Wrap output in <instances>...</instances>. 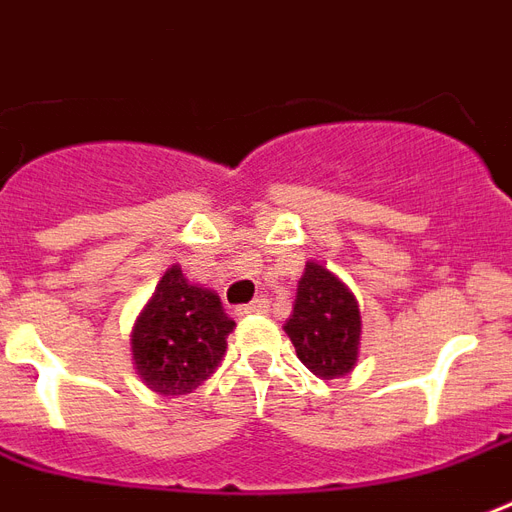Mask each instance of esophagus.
<instances>
[{"mask_svg": "<svg viewBox=\"0 0 512 512\" xmlns=\"http://www.w3.org/2000/svg\"><path fill=\"white\" fill-rule=\"evenodd\" d=\"M270 311V300L267 297H256L253 302H248V305H240L237 308V316H248V313H267Z\"/></svg>", "mask_w": 512, "mask_h": 512, "instance_id": "34e87169", "label": "esophagus"}]
</instances>
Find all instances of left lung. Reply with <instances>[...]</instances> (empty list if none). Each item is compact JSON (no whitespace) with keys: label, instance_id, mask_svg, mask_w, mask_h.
I'll return each mask as SVG.
<instances>
[{"label":"left lung","instance_id":"1","mask_svg":"<svg viewBox=\"0 0 512 512\" xmlns=\"http://www.w3.org/2000/svg\"><path fill=\"white\" fill-rule=\"evenodd\" d=\"M297 357L311 374L341 379L360 352V308L354 294L322 264L308 261L297 283L294 313L286 322Z\"/></svg>","mask_w":512,"mask_h":512}]
</instances>
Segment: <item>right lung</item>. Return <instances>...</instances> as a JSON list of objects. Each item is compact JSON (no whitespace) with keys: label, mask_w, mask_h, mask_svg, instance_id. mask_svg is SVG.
<instances>
[{"label":"right lung","mask_w":512,"mask_h":512,"mask_svg":"<svg viewBox=\"0 0 512 512\" xmlns=\"http://www.w3.org/2000/svg\"><path fill=\"white\" fill-rule=\"evenodd\" d=\"M231 330L218 294L190 286L171 267L133 327L138 374L160 395L193 393L218 368Z\"/></svg>","instance_id":"obj_1"}]
</instances>
